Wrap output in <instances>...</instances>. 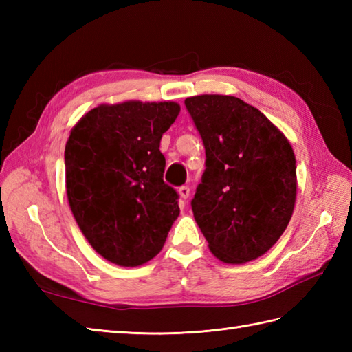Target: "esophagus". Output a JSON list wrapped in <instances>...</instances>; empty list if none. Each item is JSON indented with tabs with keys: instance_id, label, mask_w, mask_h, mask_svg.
<instances>
[{
	"instance_id": "obj_1",
	"label": "esophagus",
	"mask_w": 352,
	"mask_h": 352,
	"mask_svg": "<svg viewBox=\"0 0 352 352\" xmlns=\"http://www.w3.org/2000/svg\"><path fill=\"white\" fill-rule=\"evenodd\" d=\"M178 193H180V198L186 201L190 197V189L188 188V186H182V188L178 189Z\"/></svg>"
}]
</instances>
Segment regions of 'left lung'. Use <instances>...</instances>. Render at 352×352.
Segmentation results:
<instances>
[{
    "label": "left lung",
    "mask_w": 352,
    "mask_h": 352,
    "mask_svg": "<svg viewBox=\"0 0 352 352\" xmlns=\"http://www.w3.org/2000/svg\"><path fill=\"white\" fill-rule=\"evenodd\" d=\"M206 148L192 212L223 263L263 256L292 218L296 162L286 136L256 107L230 95L186 98Z\"/></svg>",
    "instance_id": "obj_1"
}]
</instances>
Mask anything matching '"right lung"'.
<instances>
[{
    "label": "right lung",
    "mask_w": 352,
    "mask_h": 352,
    "mask_svg": "<svg viewBox=\"0 0 352 352\" xmlns=\"http://www.w3.org/2000/svg\"><path fill=\"white\" fill-rule=\"evenodd\" d=\"M174 101L101 104L80 119L65 146L66 195L81 233L111 263L133 267L163 248L180 214L163 182L160 140Z\"/></svg>",
    "instance_id": "1"
}]
</instances>
